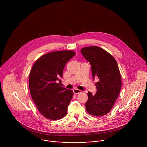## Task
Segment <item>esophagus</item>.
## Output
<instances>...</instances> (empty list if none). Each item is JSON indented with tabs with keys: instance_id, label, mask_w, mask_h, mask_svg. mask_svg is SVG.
Segmentation results:
<instances>
[{
	"instance_id": "1",
	"label": "esophagus",
	"mask_w": 147,
	"mask_h": 147,
	"mask_svg": "<svg viewBox=\"0 0 147 147\" xmlns=\"http://www.w3.org/2000/svg\"><path fill=\"white\" fill-rule=\"evenodd\" d=\"M73 92H74V94H80V93H82V91H81L80 90L78 89H74L73 90Z\"/></svg>"
}]
</instances>
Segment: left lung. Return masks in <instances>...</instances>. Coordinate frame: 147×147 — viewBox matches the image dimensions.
Returning a JSON list of instances; mask_svg holds the SVG:
<instances>
[{
  "label": "left lung",
  "mask_w": 147,
  "mask_h": 147,
  "mask_svg": "<svg viewBox=\"0 0 147 147\" xmlns=\"http://www.w3.org/2000/svg\"><path fill=\"white\" fill-rule=\"evenodd\" d=\"M81 53L91 65L93 80L98 79L96 93H88L86 110L92 115L101 117L111 110L120 93L122 82L118 65L114 57L100 47H84Z\"/></svg>",
  "instance_id": "1"
}]
</instances>
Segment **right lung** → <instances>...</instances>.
<instances>
[{"instance_id": "right-lung-1", "label": "right lung", "mask_w": 147, "mask_h": 147, "mask_svg": "<svg viewBox=\"0 0 147 147\" xmlns=\"http://www.w3.org/2000/svg\"><path fill=\"white\" fill-rule=\"evenodd\" d=\"M75 55L74 51L68 50L46 54L35 62L31 69L29 79L30 94L39 111L47 119H61L67 113L74 93L60 86V79L65 64Z\"/></svg>"}]
</instances>
